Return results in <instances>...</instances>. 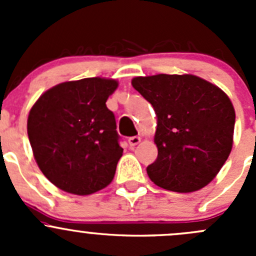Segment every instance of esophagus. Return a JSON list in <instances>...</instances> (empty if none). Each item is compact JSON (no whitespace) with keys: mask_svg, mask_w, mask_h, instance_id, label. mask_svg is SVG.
Here are the masks:
<instances>
[{"mask_svg":"<svg viewBox=\"0 0 256 256\" xmlns=\"http://www.w3.org/2000/svg\"><path fill=\"white\" fill-rule=\"evenodd\" d=\"M141 141V138H138V136H131L130 138H128V144H130L131 147L136 146V144H140Z\"/></svg>","mask_w":256,"mask_h":256,"instance_id":"1","label":"esophagus"}]
</instances>
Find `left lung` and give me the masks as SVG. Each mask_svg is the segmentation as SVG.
<instances>
[{
  "label": "left lung",
  "mask_w": 256,
  "mask_h": 256,
  "mask_svg": "<svg viewBox=\"0 0 256 256\" xmlns=\"http://www.w3.org/2000/svg\"><path fill=\"white\" fill-rule=\"evenodd\" d=\"M132 86L157 115L158 154L147 167L154 184L188 193L207 186L233 147L236 112L228 95L200 76H138Z\"/></svg>",
  "instance_id": "8db88e82"
}]
</instances>
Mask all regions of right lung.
<instances>
[{
	"instance_id": "1",
	"label": "right lung",
	"mask_w": 256,
	"mask_h": 256,
	"mask_svg": "<svg viewBox=\"0 0 256 256\" xmlns=\"http://www.w3.org/2000/svg\"><path fill=\"white\" fill-rule=\"evenodd\" d=\"M116 88V80L104 78L62 82L30 109L27 131L34 158L62 190L92 194L115 176L122 147L106 100Z\"/></svg>"
}]
</instances>
